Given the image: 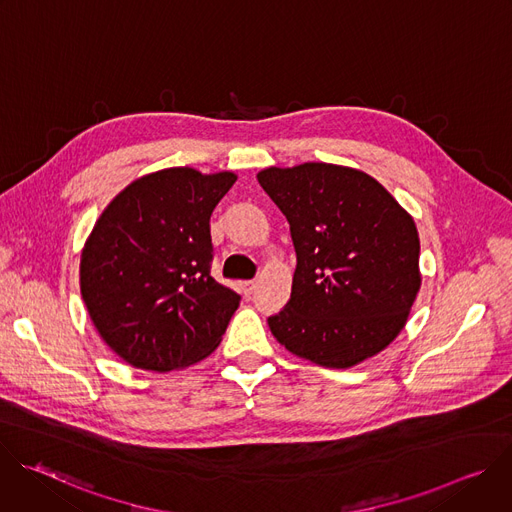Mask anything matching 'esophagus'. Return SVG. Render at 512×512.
<instances>
[{
	"mask_svg": "<svg viewBox=\"0 0 512 512\" xmlns=\"http://www.w3.org/2000/svg\"><path fill=\"white\" fill-rule=\"evenodd\" d=\"M255 287H257V281H255V279H249V281H243V283H241V289H243V294H245L247 298L253 294Z\"/></svg>",
	"mask_w": 512,
	"mask_h": 512,
	"instance_id": "34e87169",
	"label": "esophagus"
}]
</instances>
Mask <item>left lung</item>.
I'll return each instance as SVG.
<instances>
[{
    "instance_id": "left-lung-1",
    "label": "left lung",
    "mask_w": 512,
    "mask_h": 512,
    "mask_svg": "<svg viewBox=\"0 0 512 512\" xmlns=\"http://www.w3.org/2000/svg\"><path fill=\"white\" fill-rule=\"evenodd\" d=\"M257 180L298 257L289 302L267 318L277 342L328 369L389 346L421 285L413 218L375 178L344 166L267 168Z\"/></svg>"
}]
</instances>
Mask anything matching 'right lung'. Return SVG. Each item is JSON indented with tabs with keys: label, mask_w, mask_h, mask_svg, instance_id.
<instances>
[{
	"label": "right lung",
	"mask_w": 512,
	"mask_h": 512,
	"mask_svg": "<svg viewBox=\"0 0 512 512\" xmlns=\"http://www.w3.org/2000/svg\"><path fill=\"white\" fill-rule=\"evenodd\" d=\"M237 176L168 168L103 210L81 255V294L101 338L137 369L208 356L241 296L210 275V214Z\"/></svg>",
	"instance_id": "1"
}]
</instances>
